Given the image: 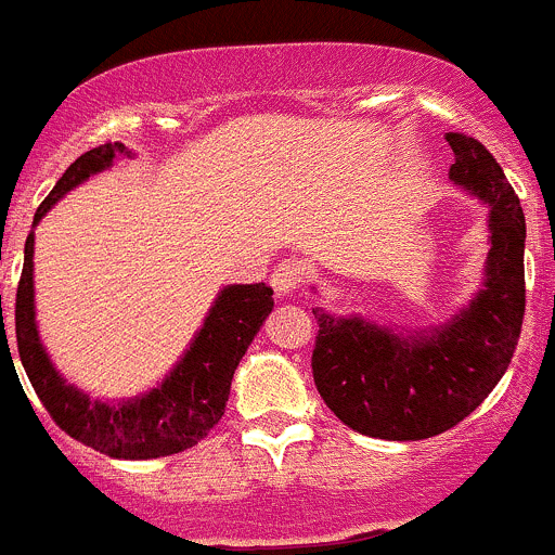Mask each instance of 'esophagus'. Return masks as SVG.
<instances>
[{
    "label": "esophagus",
    "mask_w": 555,
    "mask_h": 555,
    "mask_svg": "<svg viewBox=\"0 0 555 555\" xmlns=\"http://www.w3.org/2000/svg\"><path fill=\"white\" fill-rule=\"evenodd\" d=\"M301 285H305V270H301L296 261H283V264H278V270L272 272V288L278 291V296L294 294Z\"/></svg>",
    "instance_id": "1"
}]
</instances>
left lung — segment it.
I'll use <instances>...</instances> for the list:
<instances>
[{"label": "left lung", "instance_id": "1", "mask_svg": "<svg viewBox=\"0 0 555 555\" xmlns=\"http://www.w3.org/2000/svg\"><path fill=\"white\" fill-rule=\"evenodd\" d=\"M451 180L488 202L491 250L472 305L431 334L402 337L361 318L318 321L312 380L326 408L377 440H426L464 421L507 372L526 307V221L513 185L482 142L448 131Z\"/></svg>", "mask_w": 555, "mask_h": 555}]
</instances>
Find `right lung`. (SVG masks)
<instances>
[{
    "label": "right lung",
    "instance_id": "add662e5",
    "mask_svg": "<svg viewBox=\"0 0 555 555\" xmlns=\"http://www.w3.org/2000/svg\"><path fill=\"white\" fill-rule=\"evenodd\" d=\"M118 153H129L124 142H104V145L86 151L75 164H69L62 180L37 207L35 223L69 189L109 167ZM31 254H35V234L26 237L24 270H21L18 294H15V343H18L26 377L59 429L104 456L131 459V462L172 456L185 448H194L202 437H207V431L221 421L223 410H227L229 388H232L240 359L275 305L270 285L250 283L223 288L216 305L210 307V315L205 318V326L185 350L183 361L169 372L162 386L153 388L145 397L131 399V402L104 404L93 402L83 391L64 383L37 337ZM0 339L10 353L4 323Z\"/></svg>",
    "mask_w": 555,
    "mask_h": 555
}]
</instances>
